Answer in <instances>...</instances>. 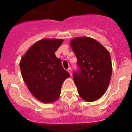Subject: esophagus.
<instances>
[{
  "label": "esophagus",
  "instance_id": "34e87169",
  "mask_svg": "<svg viewBox=\"0 0 132 132\" xmlns=\"http://www.w3.org/2000/svg\"><path fill=\"white\" fill-rule=\"evenodd\" d=\"M68 71L69 73L70 74L71 76H72V69H71V68H69L68 69Z\"/></svg>",
  "mask_w": 132,
  "mask_h": 132
}]
</instances>
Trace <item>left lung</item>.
Wrapping results in <instances>:
<instances>
[{
	"label": "left lung",
	"mask_w": 132,
	"mask_h": 132,
	"mask_svg": "<svg viewBox=\"0 0 132 132\" xmlns=\"http://www.w3.org/2000/svg\"><path fill=\"white\" fill-rule=\"evenodd\" d=\"M71 46L77 58L73 79L79 96L86 101L99 99L106 92L112 73L109 52L88 37L73 39Z\"/></svg>",
	"instance_id": "1"
}]
</instances>
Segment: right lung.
<instances>
[{
	"mask_svg": "<svg viewBox=\"0 0 132 132\" xmlns=\"http://www.w3.org/2000/svg\"><path fill=\"white\" fill-rule=\"evenodd\" d=\"M63 39H44L31 46L22 57L20 68L27 87L36 98L44 103L57 100L62 83L70 75L63 68L55 52Z\"/></svg>",
	"mask_w": 132,
	"mask_h": 132,
	"instance_id": "add662e5",
	"label": "right lung"
}]
</instances>
